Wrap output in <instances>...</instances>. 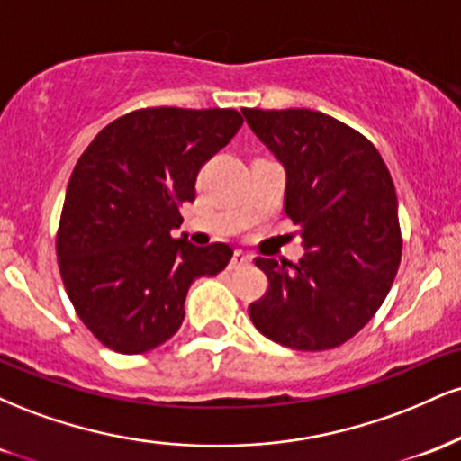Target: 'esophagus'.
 <instances>
[{"mask_svg": "<svg viewBox=\"0 0 461 461\" xmlns=\"http://www.w3.org/2000/svg\"><path fill=\"white\" fill-rule=\"evenodd\" d=\"M251 262V256L245 251H234V256H231V262H230V268H240V267H247V264Z\"/></svg>", "mask_w": 461, "mask_h": 461, "instance_id": "1", "label": "esophagus"}]
</instances>
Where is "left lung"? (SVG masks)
I'll return each mask as SVG.
<instances>
[{
    "label": "left lung",
    "mask_w": 461,
    "mask_h": 461,
    "mask_svg": "<svg viewBox=\"0 0 461 461\" xmlns=\"http://www.w3.org/2000/svg\"><path fill=\"white\" fill-rule=\"evenodd\" d=\"M242 114L284 164V212L305 247L297 264L256 258L268 288L249 305V319L282 347H340L373 319L399 271L403 238L388 167L366 136L330 114Z\"/></svg>",
    "instance_id": "left-lung-1"
}]
</instances>
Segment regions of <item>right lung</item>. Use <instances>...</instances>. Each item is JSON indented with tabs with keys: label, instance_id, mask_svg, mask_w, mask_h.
<instances>
[{
	"label": "right lung",
	"instance_id": "1",
	"mask_svg": "<svg viewBox=\"0 0 461 461\" xmlns=\"http://www.w3.org/2000/svg\"><path fill=\"white\" fill-rule=\"evenodd\" d=\"M231 108H142L119 116L79 156L56 236L58 267L84 325L116 353L167 342L190 284L234 251L173 238L205 162L240 130Z\"/></svg>",
	"mask_w": 461,
	"mask_h": 461
}]
</instances>
